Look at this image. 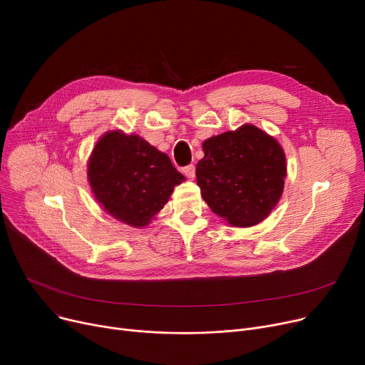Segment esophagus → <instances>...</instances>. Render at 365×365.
Wrapping results in <instances>:
<instances>
[{
  "instance_id": "1",
  "label": "esophagus",
  "mask_w": 365,
  "mask_h": 365,
  "mask_svg": "<svg viewBox=\"0 0 365 365\" xmlns=\"http://www.w3.org/2000/svg\"><path fill=\"white\" fill-rule=\"evenodd\" d=\"M183 173L187 179H194L195 178V165L189 164V165L183 167Z\"/></svg>"
}]
</instances>
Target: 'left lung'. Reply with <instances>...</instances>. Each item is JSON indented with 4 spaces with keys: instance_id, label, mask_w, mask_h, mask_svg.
<instances>
[{
    "instance_id": "obj_1",
    "label": "left lung",
    "mask_w": 365,
    "mask_h": 365,
    "mask_svg": "<svg viewBox=\"0 0 365 365\" xmlns=\"http://www.w3.org/2000/svg\"><path fill=\"white\" fill-rule=\"evenodd\" d=\"M197 182L213 212L237 227L260 223L281 198L287 175L279 143L245 124L202 143Z\"/></svg>"
}]
</instances>
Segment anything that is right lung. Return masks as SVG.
Returning <instances> with one entry per match:
<instances>
[{"mask_svg":"<svg viewBox=\"0 0 365 365\" xmlns=\"http://www.w3.org/2000/svg\"><path fill=\"white\" fill-rule=\"evenodd\" d=\"M87 173L105 212L136 227L146 226L185 180L165 153L121 131H109L96 143Z\"/></svg>","mask_w":365,"mask_h":365,"instance_id":"right-lung-1","label":"right lung"}]
</instances>
